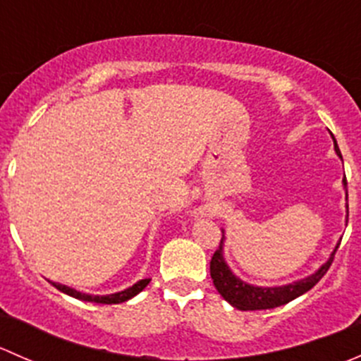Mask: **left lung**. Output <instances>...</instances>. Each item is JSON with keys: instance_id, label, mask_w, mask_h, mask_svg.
I'll return each instance as SVG.
<instances>
[{"instance_id": "left-lung-1", "label": "left lung", "mask_w": 361, "mask_h": 361, "mask_svg": "<svg viewBox=\"0 0 361 361\" xmlns=\"http://www.w3.org/2000/svg\"><path fill=\"white\" fill-rule=\"evenodd\" d=\"M334 137V134H332ZM334 148H336V154L342 159L341 150L337 147V141L334 137ZM344 183V188L348 187L345 183V176L342 180ZM348 195V192H345ZM349 214V213H348ZM224 243H225V232L221 231V241L218 250L214 251L213 258H211L209 264V272H211V279H213V285L216 286L218 293L225 298L231 305H234L235 309L239 311H262V309H274L279 307V305L288 304L290 300L293 298L300 297L302 293L309 292L323 276L326 274V271L330 269L334 262V255L338 248V245L336 246V250L332 251L329 260L314 272V274L307 276L304 279H298V281L290 283V285H283V286H253L248 285L246 281H241L234 272L231 271V267L227 265L224 258Z\"/></svg>"}]
</instances>
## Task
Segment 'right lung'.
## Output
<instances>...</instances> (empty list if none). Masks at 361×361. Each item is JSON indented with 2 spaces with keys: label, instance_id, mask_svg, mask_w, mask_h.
<instances>
[{
  "label": "right lung",
  "instance_id": "1",
  "mask_svg": "<svg viewBox=\"0 0 361 361\" xmlns=\"http://www.w3.org/2000/svg\"><path fill=\"white\" fill-rule=\"evenodd\" d=\"M52 283V281H50ZM150 283V279H141L137 281L136 285L129 286L127 290L118 293H111V295H89V293H82V292H76L75 288H69L66 285H61V283H52L59 292L69 295V297H75L78 300H85V302H96V304H120V302H126L129 298H133L134 295H137L140 292H143L147 288V285Z\"/></svg>",
  "mask_w": 361,
  "mask_h": 361
}]
</instances>
